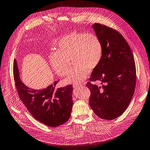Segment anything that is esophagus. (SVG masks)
Returning <instances> with one entry per match:
<instances>
[{
	"mask_svg": "<svg viewBox=\"0 0 150 150\" xmlns=\"http://www.w3.org/2000/svg\"><path fill=\"white\" fill-rule=\"evenodd\" d=\"M81 85L80 84H74L73 87L75 88H78L79 87H80Z\"/></svg>",
	"mask_w": 150,
	"mask_h": 150,
	"instance_id": "obj_1",
	"label": "esophagus"
}]
</instances>
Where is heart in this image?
Wrapping results in <instances>:
<instances>
[{
    "instance_id": "obj_1",
    "label": "heart",
    "mask_w": 150,
    "mask_h": 150,
    "mask_svg": "<svg viewBox=\"0 0 150 150\" xmlns=\"http://www.w3.org/2000/svg\"><path fill=\"white\" fill-rule=\"evenodd\" d=\"M103 45L99 37L92 33L72 32L63 36L57 43L56 52L49 56V62L59 76L67 75L71 69V62L75 66L65 81L77 84L83 81L100 63Z\"/></svg>"
}]
</instances>
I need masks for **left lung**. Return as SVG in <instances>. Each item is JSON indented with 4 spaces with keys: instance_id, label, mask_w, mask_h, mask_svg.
I'll use <instances>...</instances> for the list:
<instances>
[{
    "instance_id": "obj_1",
    "label": "left lung",
    "mask_w": 150,
    "mask_h": 150,
    "mask_svg": "<svg viewBox=\"0 0 150 150\" xmlns=\"http://www.w3.org/2000/svg\"><path fill=\"white\" fill-rule=\"evenodd\" d=\"M93 28L103 43V55L87 83L91 91L89 104L98 117L113 120L125 112L133 96L134 59L129 45L116 30L98 23ZM96 81H101L102 86L91 83Z\"/></svg>"
}]
</instances>
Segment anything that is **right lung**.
<instances>
[{"label": "right lung", "instance_id": "right-lung-1", "mask_svg": "<svg viewBox=\"0 0 150 150\" xmlns=\"http://www.w3.org/2000/svg\"><path fill=\"white\" fill-rule=\"evenodd\" d=\"M13 75L20 99L36 120L51 127L61 125L69 120L73 105L72 85L56 88L58 81H55L44 89L29 88L22 83L19 77L15 59Z\"/></svg>", "mask_w": 150, "mask_h": 150}]
</instances>
